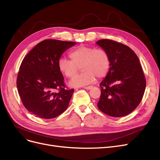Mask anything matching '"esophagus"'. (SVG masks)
<instances>
[{
    "mask_svg": "<svg viewBox=\"0 0 160 160\" xmlns=\"http://www.w3.org/2000/svg\"><path fill=\"white\" fill-rule=\"evenodd\" d=\"M92 88H93V86H86V87H84V89H86V90H91Z\"/></svg>",
    "mask_w": 160,
    "mask_h": 160,
    "instance_id": "1",
    "label": "esophagus"
}]
</instances>
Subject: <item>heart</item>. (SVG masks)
Returning <instances> with one entry per match:
<instances>
[{
  "mask_svg": "<svg viewBox=\"0 0 160 160\" xmlns=\"http://www.w3.org/2000/svg\"><path fill=\"white\" fill-rule=\"evenodd\" d=\"M71 61L64 58H59L58 68L67 78H72L78 72L83 71L69 82L71 87L77 88L90 84L96 78H102L108 74L110 67V58L108 52L95 47L80 45L69 53Z\"/></svg>",
  "mask_w": 160,
  "mask_h": 160,
  "instance_id": "b5f03b06",
  "label": "heart"
}]
</instances>
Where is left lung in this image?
<instances>
[{"mask_svg": "<svg viewBox=\"0 0 160 160\" xmlns=\"http://www.w3.org/2000/svg\"><path fill=\"white\" fill-rule=\"evenodd\" d=\"M96 44L108 52L110 68L100 83L98 107L111 117H120L132 112L140 104L146 88V79L139 59L128 46L110 39Z\"/></svg>", "mask_w": 160, "mask_h": 160, "instance_id": "8db88e82", "label": "left lung"}]
</instances>
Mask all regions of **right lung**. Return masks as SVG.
Instances as JSON below:
<instances>
[{
  "label": "right lung",
  "mask_w": 160,
  "mask_h": 160,
  "mask_svg": "<svg viewBox=\"0 0 160 160\" xmlns=\"http://www.w3.org/2000/svg\"><path fill=\"white\" fill-rule=\"evenodd\" d=\"M76 44L43 40L23 59L16 84L23 105L32 113L42 119H53L67 109L74 90L65 89L58 61L64 51Z\"/></svg>",
  "instance_id": "obj_1"
}]
</instances>
